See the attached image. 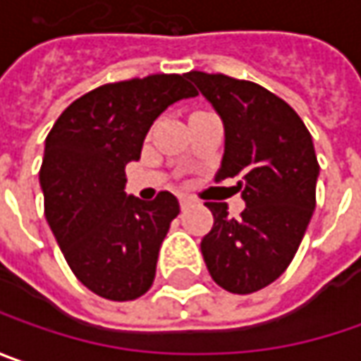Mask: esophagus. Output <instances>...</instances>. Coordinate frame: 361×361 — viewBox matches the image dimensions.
<instances>
[{
    "instance_id": "34e87169",
    "label": "esophagus",
    "mask_w": 361,
    "mask_h": 361,
    "mask_svg": "<svg viewBox=\"0 0 361 361\" xmlns=\"http://www.w3.org/2000/svg\"><path fill=\"white\" fill-rule=\"evenodd\" d=\"M196 200L194 197H190V196H181L180 197V206H181V210H185V208H190L192 204H194Z\"/></svg>"
}]
</instances>
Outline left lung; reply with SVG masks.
I'll return each mask as SVG.
<instances>
[{"instance_id": "obj_1", "label": "left lung", "mask_w": 361, "mask_h": 361, "mask_svg": "<svg viewBox=\"0 0 361 361\" xmlns=\"http://www.w3.org/2000/svg\"><path fill=\"white\" fill-rule=\"evenodd\" d=\"M224 123V157L216 181L240 178L246 208L230 218L222 202H206L214 226L202 255L222 289L248 295L287 271L315 210L319 164L305 123L283 99L250 80L188 72Z\"/></svg>"}]
</instances>
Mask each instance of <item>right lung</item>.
<instances>
[{
    "label": "right lung",
    "instance_id": "right-lung-1",
    "mask_svg": "<svg viewBox=\"0 0 361 361\" xmlns=\"http://www.w3.org/2000/svg\"><path fill=\"white\" fill-rule=\"evenodd\" d=\"M185 74H151L90 90L58 117L39 167L44 214L74 276L111 301H133L155 279L178 197L125 194V165L141 157L153 121L196 97Z\"/></svg>",
    "mask_w": 361,
    "mask_h": 361
}]
</instances>
